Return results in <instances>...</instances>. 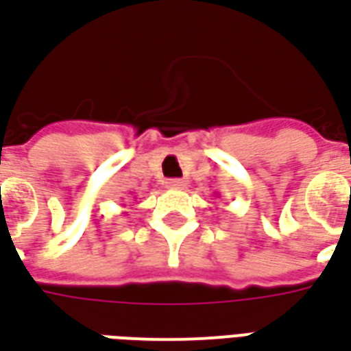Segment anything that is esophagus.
I'll return each mask as SVG.
<instances>
[{
  "instance_id": "34e87169",
  "label": "esophagus",
  "mask_w": 351,
  "mask_h": 351,
  "mask_svg": "<svg viewBox=\"0 0 351 351\" xmlns=\"http://www.w3.org/2000/svg\"><path fill=\"white\" fill-rule=\"evenodd\" d=\"M166 186H168V189H185L186 183L183 179H168V181H166Z\"/></svg>"
}]
</instances>
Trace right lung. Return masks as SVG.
<instances>
[{
	"label": "right lung",
	"mask_w": 351,
	"mask_h": 351,
	"mask_svg": "<svg viewBox=\"0 0 351 351\" xmlns=\"http://www.w3.org/2000/svg\"><path fill=\"white\" fill-rule=\"evenodd\" d=\"M123 206H125V204H123Z\"/></svg>",
	"instance_id": "1"
}]
</instances>
